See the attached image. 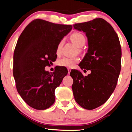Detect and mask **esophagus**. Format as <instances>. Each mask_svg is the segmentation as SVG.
<instances>
[{"label":"esophagus","mask_w":132,"mask_h":132,"mask_svg":"<svg viewBox=\"0 0 132 132\" xmlns=\"http://www.w3.org/2000/svg\"><path fill=\"white\" fill-rule=\"evenodd\" d=\"M67 70H68V74H70V72H71V70L70 68H67Z\"/></svg>","instance_id":"esophagus-1"}]
</instances>
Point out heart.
Returning <instances> with one entry per match:
<instances>
[{"label": "heart", "instance_id": "b5f03b06", "mask_svg": "<svg viewBox=\"0 0 132 132\" xmlns=\"http://www.w3.org/2000/svg\"><path fill=\"white\" fill-rule=\"evenodd\" d=\"M71 40L76 45L77 47H82L85 45L86 43V38L82 34L80 33H74L70 36ZM64 43V40L62 39L58 43L56 53L57 54H60L61 52V50ZM79 61V58L77 57H64L60 60L58 61L59 65L64 67L67 68H72Z\"/></svg>", "mask_w": 132, "mask_h": 132}]
</instances>
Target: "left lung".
<instances>
[{
	"label": "left lung",
	"instance_id": "left-lung-1",
	"mask_svg": "<svg viewBox=\"0 0 132 132\" xmlns=\"http://www.w3.org/2000/svg\"><path fill=\"white\" fill-rule=\"evenodd\" d=\"M88 38V49L79 66L91 73L84 77L78 70L70 72L75 100L83 108L92 110L106 102L115 90L121 69L122 51L113 28L101 18L74 24Z\"/></svg>",
	"mask_w": 132,
	"mask_h": 132
}]
</instances>
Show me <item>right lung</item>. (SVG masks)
<instances>
[{
  "label": "right lung",
  "mask_w": 132,
  "mask_h": 132,
  "mask_svg": "<svg viewBox=\"0 0 132 132\" xmlns=\"http://www.w3.org/2000/svg\"><path fill=\"white\" fill-rule=\"evenodd\" d=\"M72 29V25L36 19L18 38L13 55V77L17 92L30 107L45 110L54 103L55 88L68 70L57 67L50 72L45 67L56 60L58 43Z\"/></svg>",
  "instance_id": "add662e5"
}]
</instances>
